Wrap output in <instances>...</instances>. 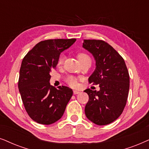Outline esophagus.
<instances>
[{
    "label": "esophagus",
    "instance_id": "34e87169",
    "mask_svg": "<svg viewBox=\"0 0 149 149\" xmlns=\"http://www.w3.org/2000/svg\"><path fill=\"white\" fill-rule=\"evenodd\" d=\"M80 93V91H77V90H74V91H73V94H74V95L79 94V93Z\"/></svg>",
    "mask_w": 149,
    "mask_h": 149
}]
</instances>
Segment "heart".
I'll return each instance as SVG.
<instances>
[{
	"instance_id": "1",
	"label": "heart",
	"mask_w": 149,
	"mask_h": 149,
	"mask_svg": "<svg viewBox=\"0 0 149 149\" xmlns=\"http://www.w3.org/2000/svg\"><path fill=\"white\" fill-rule=\"evenodd\" d=\"M78 58L79 61H80L84 60V59L90 58V57H89L86 54H84V53H80V54H78ZM64 59H65L64 56H61L60 58H59V60H58V64H60V65L63 64V62H64ZM66 81L69 85H71V86H75L77 84L76 79L73 78V77H71V76L68 77V78H67Z\"/></svg>"
}]
</instances>
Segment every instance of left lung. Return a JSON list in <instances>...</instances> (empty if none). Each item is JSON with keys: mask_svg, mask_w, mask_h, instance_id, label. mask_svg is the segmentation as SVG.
Instances as JSON below:
<instances>
[{"mask_svg": "<svg viewBox=\"0 0 149 149\" xmlns=\"http://www.w3.org/2000/svg\"><path fill=\"white\" fill-rule=\"evenodd\" d=\"M82 47L95 61L89 82L100 87L99 91H84L89 97L85 114L95 124L106 125L119 117L126 105L130 90L127 68L122 56L104 41L84 39Z\"/></svg>", "mask_w": 149, "mask_h": 149, "instance_id": "8db88e82", "label": "left lung"}]
</instances>
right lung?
<instances>
[{
  "label": "right lung",
  "instance_id": "right-lung-1",
  "mask_svg": "<svg viewBox=\"0 0 149 149\" xmlns=\"http://www.w3.org/2000/svg\"><path fill=\"white\" fill-rule=\"evenodd\" d=\"M76 41V39L42 41L23 58L19 70V91L28 114L38 123L50 125L58 120L72 97V89L65 86L56 88L49 80L52 69L58 64L61 53Z\"/></svg>",
  "mask_w": 149,
  "mask_h": 149
}]
</instances>
